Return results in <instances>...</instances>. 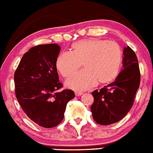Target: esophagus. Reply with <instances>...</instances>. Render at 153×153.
I'll use <instances>...</instances> for the list:
<instances>
[{"mask_svg":"<svg viewBox=\"0 0 153 153\" xmlns=\"http://www.w3.org/2000/svg\"><path fill=\"white\" fill-rule=\"evenodd\" d=\"M83 94V93L82 92H75V95L76 96V97H80V96H82Z\"/></svg>","mask_w":153,"mask_h":153,"instance_id":"obj_1","label":"esophagus"}]
</instances>
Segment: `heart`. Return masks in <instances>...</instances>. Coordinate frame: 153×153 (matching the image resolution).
Returning a JSON list of instances; mask_svg holds the SVG:
<instances>
[{
	"mask_svg": "<svg viewBox=\"0 0 153 153\" xmlns=\"http://www.w3.org/2000/svg\"><path fill=\"white\" fill-rule=\"evenodd\" d=\"M72 51L61 52L56 68L65 78L73 76L80 68L85 70L67 80L66 85L75 91H85L97 82L107 85L119 76L122 64V52L119 44L101 39H87L71 45Z\"/></svg>",
	"mask_w": 153,
	"mask_h": 153,
	"instance_id": "1",
	"label": "heart"
}]
</instances>
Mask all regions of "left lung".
Returning <instances> with one entry per match:
<instances>
[{
  "label": "left lung",
  "instance_id": "8db88e82",
  "mask_svg": "<svg viewBox=\"0 0 153 153\" xmlns=\"http://www.w3.org/2000/svg\"><path fill=\"white\" fill-rule=\"evenodd\" d=\"M123 53L124 69L115 81L92 92L91 113L94 121L102 125L122 120L131 109L139 88L141 74L136 55L129 46L124 47Z\"/></svg>",
  "mask_w": 153,
  "mask_h": 153
}]
</instances>
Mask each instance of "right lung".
<instances>
[{
  "label": "right lung",
  "instance_id": "right-lung-1",
  "mask_svg": "<svg viewBox=\"0 0 153 153\" xmlns=\"http://www.w3.org/2000/svg\"><path fill=\"white\" fill-rule=\"evenodd\" d=\"M57 44L32 47L25 53L15 73V95L26 116L45 128L62 121L66 105L75 94L63 90L59 82L56 59L60 51Z\"/></svg>",
  "mask_w": 153,
  "mask_h": 153
}]
</instances>
